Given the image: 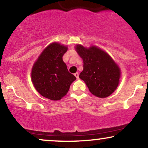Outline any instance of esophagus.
<instances>
[{
	"instance_id": "obj_1",
	"label": "esophagus",
	"mask_w": 148,
	"mask_h": 148,
	"mask_svg": "<svg viewBox=\"0 0 148 148\" xmlns=\"http://www.w3.org/2000/svg\"><path fill=\"white\" fill-rule=\"evenodd\" d=\"M74 76H76V79H79V74L78 72H76V73H75V74H74Z\"/></svg>"
}]
</instances>
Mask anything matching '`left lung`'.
<instances>
[{"label":"left lung","instance_id":"obj_1","mask_svg":"<svg viewBox=\"0 0 148 148\" xmlns=\"http://www.w3.org/2000/svg\"><path fill=\"white\" fill-rule=\"evenodd\" d=\"M76 49L83 60L80 79L85 81L94 96L109 97L119 85L121 72L118 65L106 52L97 47L87 49L78 45Z\"/></svg>","mask_w":148,"mask_h":148}]
</instances>
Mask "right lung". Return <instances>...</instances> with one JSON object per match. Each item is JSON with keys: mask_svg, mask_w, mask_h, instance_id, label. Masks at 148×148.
Instances as JSON below:
<instances>
[{"mask_svg": "<svg viewBox=\"0 0 148 148\" xmlns=\"http://www.w3.org/2000/svg\"><path fill=\"white\" fill-rule=\"evenodd\" d=\"M67 47L53 42L44 49L32 70L36 90L42 97L58 101L66 95L75 76L68 72L63 60Z\"/></svg>", "mask_w": 148, "mask_h": 148, "instance_id": "add662e5", "label": "right lung"}]
</instances>
